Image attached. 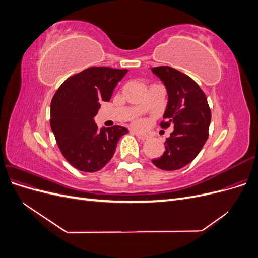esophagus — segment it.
<instances>
[{
	"mask_svg": "<svg viewBox=\"0 0 258 258\" xmlns=\"http://www.w3.org/2000/svg\"><path fill=\"white\" fill-rule=\"evenodd\" d=\"M132 134L136 135V137H137V138H139L140 140H147V139H148V136H147V135L141 134V132H138V131H132Z\"/></svg>",
	"mask_w": 258,
	"mask_h": 258,
	"instance_id": "34e87169",
	"label": "esophagus"
}]
</instances>
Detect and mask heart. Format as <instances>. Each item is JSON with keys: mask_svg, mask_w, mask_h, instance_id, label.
Masks as SVG:
<instances>
[{"mask_svg": "<svg viewBox=\"0 0 258 258\" xmlns=\"http://www.w3.org/2000/svg\"><path fill=\"white\" fill-rule=\"evenodd\" d=\"M135 123L137 124V126H139V124H141V120H139V119H137V120H135Z\"/></svg>", "mask_w": 258, "mask_h": 258, "instance_id": "obj_1", "label": "heart"}]
</instances>
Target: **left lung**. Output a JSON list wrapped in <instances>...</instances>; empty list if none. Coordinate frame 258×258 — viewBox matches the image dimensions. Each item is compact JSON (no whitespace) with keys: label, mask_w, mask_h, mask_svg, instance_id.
<instances>
[{"label":"left lung","mask_w":258,"mask_h":258,"mask_svg":"<svg viewBox=\"0 0 258 258\" xmlns=\"http://www.w3.org/2000/svg\"><path fill=\"white\" fill-rule=\"evenodd\" d=\"M165 84L168 104L160 127L174 130L165 142L166 151L154 165L166 171L178 170L190 163L200 153L209 137L211 110L205 92L191 77L176 69L152 68Z\"/></svg>","instance_id":"left-lung-1"}]
</instances>
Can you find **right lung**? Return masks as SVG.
Wrapping results in <instances>:
<instances>
[{
    "label": "right lung",
    "mask_w": 258,
    "mask_h": 258,
    "mask_svg": "<svg viewBox=\"0 0 258 258\" xmlns=\"http://www.w3.org/2000/svg\"><path fill=\"white\" fill-rule=\"evenodd\" d=\"M128 70L92 67L70 76L50 103V127L60 152L70 165L96 172L111 160L119 139L128 134L120 126L98 129L93 117L108 101Z\"/></svg>",
    "instance_id": "1"
}]
</instances>
